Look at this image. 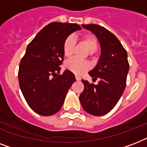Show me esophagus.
I'll list each match as a JSON object with an SVG mask.
<instances>
[{"label": "esophagus", "mask_w": 147, "mask_h": 147, "mask_svg": "<svg viewBox=\"0 0 147 147\" xmlns=\"http://www.w3.org/2000/svg\"><path fill=\"white\" fill-rule=\"evenodd\" d=\"M76 79L77 81H80L81 80V78L78 76H76Z\"/></svg>", "instance_id": "esophagus-1"}]
</instances>
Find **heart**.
I'll return each mask as SVG.
<instances>
[{
    "mask_svg": "<svg viewBox=\"0 0 147 147\" xmlns=\"http://www.w3.org/2000/svg\"><path fill=\"white\" fill-rule=\"evenodd\" d=\"M81 40L87 47L90 53H94L98 47V41L96 36L92 34H85L82 36ZM76 46V40L71 36H69L64 40L62 45V51L65 57H71L74 53ZM65 68L76 75L80 76L89 69V64L85 61L76 58H72L65 62Z\"/></svg>",
    "mask_w": 147,
    "mask_h": 147,
    "instance_id": "1",
    "label": "heart"
}]
</instances>
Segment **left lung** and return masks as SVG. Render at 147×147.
Wrapping results in <instances>:
<instances>
[{
  "label": "left lung",
  "mask_w": 147,
  "mask_h": 147,
  "mask_svg": "<svg viewBox=\"0 0 147 147\" xmlns=\"http://www.w3.org/2000/svg\"><path fill=\"white\" fill-rule=\"evenodd\" d=\"M82 26L95 34L100 42L98 64L88 72L93 79L100 78V81L94 85L82 79L85 88L79 100L88 114L102 116L114 108L125 89L129 71L127 53L118 39L105 27L97 24Z\"/></svg>",
  "instance_id": "left-lung-1"
}]
</instances>
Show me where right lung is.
<instances>
[{
    "instance_id": "obj_1",
    "label": "right lung",
    "mask_w": 147,
    "mask_h": 147,
    "mask_svg": "<svg viewBox=\"0 0 147 147\" xmlns=\"http://www.w3.org/2000/svg\"><path fill=\"white\" fill-rule=\"evenodd\" d=\"M81 30L76 24L53 22L41 30L27 46L18 71L20 88L36 113L49 116L57 113L76 82L66 69L60 75L64 59L62 45L71 33Z\"/></svg>"
}]
</instances>
